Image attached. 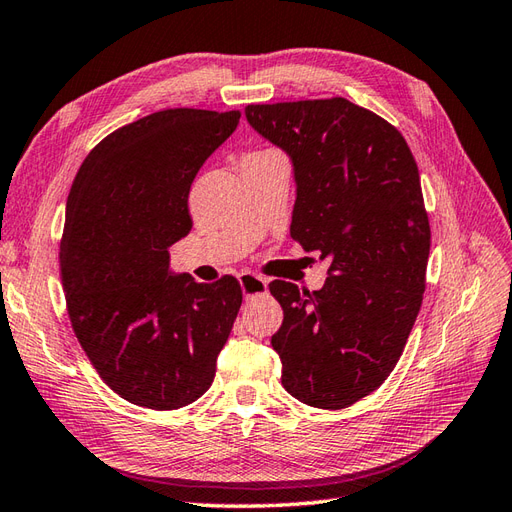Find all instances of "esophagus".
Listing matches in <instances>:
<instances>
[{
  "label": "esophagus",
  "mask_w": 512,
  "mask_h": 512,
  "mask_svg": "<svg viewBox=\"0 0 512 512\" xmlns=\"http://www.w3.org/2000/svg\"><path fill=\"white\" fill-rule=\"evenodd\" d=\"M240 285L246 298H257L264 296L268 292V281L264 277H259L255 272H242L240 274Z\"/></svg>",
  "instance_id": "esophagus-1"
}]
</instances>
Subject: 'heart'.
Instances as JSON below:
<instances>
[{"label": "heart", "mask_w": 512, "mask_h": 512, "mask_svg": "<svg viewBox=\"0 0 512 512\" xmlns=\"http://www.w3.org/2000/svg\"><path fill=\"white\" fill-rule=\"evenodd\" d=\"M277 153H281V151H277V149H261V151L248 153L246 157H270V155H277Z\"/></svg>", "instance_id": "obj_1"}]
</instances>
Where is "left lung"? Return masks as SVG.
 I'll return each instance as SVG.
<instances>
[{"label":"left lung","mask_w":512,"mask_h":512,"mask_svg":"<svg viewBox=\"0 0 512 512\" xmlns=\"http://www.w3.org/2000/svg\"><path fill=\"white\" fill-rule=\"evenodd\" d=\"M244 112L294 162L290 235L331 259L318 292L270 283L281 383L316 409H346L387 381L422 307L430 225L415 157L383 116L344 97Z\"/></svg>","instance_id":"8db88e82"}]
</instances>
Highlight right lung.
I'll use <instances>...</instances> for the list:
<instances>
[{
  "label": "right lung",
  "mask_w": 512,
  "mask_h": 512,
  "mask_svg": "<svg viewBox=\"0 0 512 512\" xmlns=\"http://www.w3.org/2000/svg\"><path fill=\"white\" fill-rule=\"evenodd\" d=\"M242 112L170 108L112 131L73 179L60 279L77 342L112 391L153 411L199 400L242 307L238 279L170 277L190 186Z\"/></svg>",
  "instance_id": "obj_1"
}]
</instances>
